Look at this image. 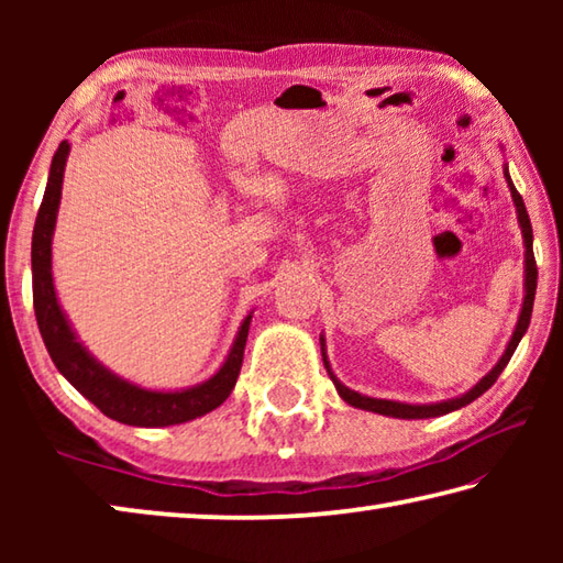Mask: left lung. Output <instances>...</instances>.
<instances>
[{"label":"left lung","mask_w":563,"mask_h":563,"mask_svg":"<svg viewBox=\"0 0 563 563\" xmlns=\"http://www.w3.org/2000/svg\"><path fill=\"white\" fill-rule=\"evenodd\" d=\"M504 178H507V186L511 190V201L517 206V221L521 228V235H523V302H521V312H519V320H517V328L511 332V340L507 342V350H504V355L499 357L497 365H494L487 375H484L479 383H476L470 393H464L460 397H452V399H442V402H430V405H409V402H395V399H377V397H367V395H360L355 389H350L340 383L332 373L330 367V360H328V350H325V338L320 335V352H322V362H325V369L332 379V385H335L338 395L345 399L347 405L357 407V409H367V412H377V415H385V417H397V419H427V417H442V415H450L454 409L466 407L470 402H474L476 397L487 393V389L497 383V377L501 375V369L509 365V360L514 355V350L523 338V332H527L529 322H531V310H533V295H537V261H533V233H531V221H529V213H527V206H523L521 196L517 194V188L511 184V176H509V166L504 164Z\"/></svg>","instance_id":"8db88e82"}]
</instances>
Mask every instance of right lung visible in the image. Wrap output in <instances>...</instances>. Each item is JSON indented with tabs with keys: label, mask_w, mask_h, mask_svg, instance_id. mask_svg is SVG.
I'll return each instance as SVG.
<instances>
[{
	"label": "right lung",
	"mask_w": 563,
	"mask_h": 563,
	"mask_svg": "<svg viewBox=\"0 0 563 563\" xmlns=\"http://www.w3.org/2000/svg\"><path fill=\"white\" fill-rule=\"evenodd\" d=\"M69 141H62L52 158L49 180H46L44 201L40 206L32 235V292H34V316L40 325L42 340L49 352L56 369L79 389V393L97 405L103 415L131 427H168L190 422L221 407L228 395L233 393L235 379L241 375L243 350L251 330L253 312L238 328V335L231 352L218 373L206 383L184 389H148L111 373L107 365L91 355L79 342L69 318L62 310L59 298L54 290L52 275V238L56 228V213L62 203L64 168L69 158Z\"/></svg>",
	"instance_id": "right-lung-1"
}]
</instances>
